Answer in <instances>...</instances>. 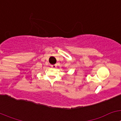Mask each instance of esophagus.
Segmentation results:
<instances>
[{"label": "esophagus", "mask_w": 121, "mask_h": 121, "mask_svg": "<svg viewBox=\"0 0 121 121\" xmlns=\"http://www.w3.org/2000/svg\"><path fill=\"white\" fill-rule=\"evenodd\" d=\"M51 67H52V68H55L56 67H57V65H56V64H54V65H51Z\"/></svg>", "instance_id": "esophagus-1"}]
</instances>
